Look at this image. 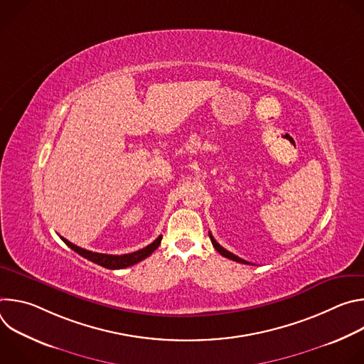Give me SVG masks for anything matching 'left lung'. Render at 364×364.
Instances as JSON below:
<instances>
[{"label":"left lung","mask_w":364,"mask_h":364,"mask_svg":"<svg viewBox=\"0 0 364 364\" xmlns=\"http://www.w3.org/2000/svg\"><path fill=\"white\" fill-rule=\"evenodd\" d=\"M209 236H210V240H212V243H213V246H215V249L220 253V255H223L225 257H229V259H232V261H236V262H239V264H247V265H252V264H249V262H246L245 259H242V257H239V256H236V255H233L232 252H229V250H226L225 247H222L216 240H215V237H213V235L209 232Z\"/></svg>","instance_id":"1"}]
</instances>
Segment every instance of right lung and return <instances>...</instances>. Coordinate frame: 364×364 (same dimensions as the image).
I'll use <instances>...</instances> for the list:
<instances>
[{"label": "right lung", "mask_w": 364, "mask_h": 364, "mask_svg": "<svg viewBox=\"0 0 364 364\" xmlns=\"http://www.w3.org/2000/svg\"><path fill=\"white\" fill-rule=\"evenodd\" d=\"M161 239L163 236H159L157 239H155L151 245L136 250V252H132V253H127V255H107V253H97V252H90V250H86V249H82L76 245H73L72 242H69L68 239L62 237V240L70 247L73 249L76 253H79L80 256L86 257L87 261L90 262H95L103 268H108V269H122V268H128V267H132L141 261H144L145 257H148L155 249H157L161 243Z\"/></svg>", "instance_id": "right-lung-1"}]
</instances>
